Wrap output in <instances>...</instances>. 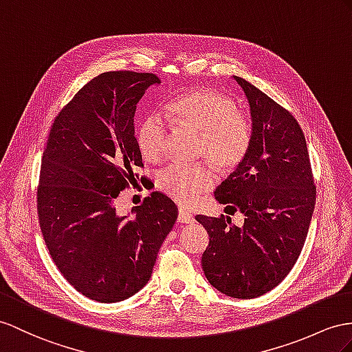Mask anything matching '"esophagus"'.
Here are the masks:
<instances>
[{
  "label": "esophagus",
  "mask_w": 352,
  "mask_h": 352,
  "mask_svg": "<svg viewBox=\"0 0 352 352\" xmlns=\"http://www.w3.org/2000/svg\"><path fill=\"white\" fill-rule=\"evenodd\" d=\"M178 223H193L195 221V219H193V215L188 212L187 210H184V208H179L178 210Z\"/></svg>",
  "instance_id": "1"
}]
</instances>
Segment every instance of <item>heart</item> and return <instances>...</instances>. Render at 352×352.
<instances>
[{
  "mask_svg": "<svg viewBox=\"0 0 352 352\" xmlns=\"http://www.w3.org/2000/svg\"><path fill=\"white\" fill-rule=\"evenodd\" d=\"M166 116L177 126L199 133L197 157L208 159L220 173H232L247 157L253 140V123L229 96L211 89H195L170 99ZM166 135L164 117H146L137 133L142 157L155 162L164 156ZM157 186L175 202L190 205L214 186V173L204 162L173 164L160 170Z\"/></svg>",
  "mask_w": 352,
  "mask_h": 352,
  "instance_id": "heart-1",
  "label": "heart"
}]
</instances>
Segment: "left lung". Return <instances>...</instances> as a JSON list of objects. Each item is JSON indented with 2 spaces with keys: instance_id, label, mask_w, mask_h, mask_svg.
I'll list each match as a JSON object with an SVG mask.
<instances>
[{
  "instance_id": "left-lung-1",
  "label": "left lung",
  "mask_w": 352,
  "mask_h": 352,
  "mask_svg": "<svg viewBox=\"0 0 352 352\" xmlns=\"http://www.w3.org/2000/svg\"><path fill=\"white\" fill-rule=\"evenodd\" d=\"M235 80L248 98L253 140L244 162L214 196L245 215H196L210 244L202 254L206 279L219 292L253 299L275 288L300 256L315 208L317 187L308 147L296 117L247 80Z\"/></svg>"
}]
</instances>
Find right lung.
<instances>
[{"label":"right lung","instance_id":"obj_1","mask_svg":"<svg viewBox=\"0 0 352 352\" xmlns=\"http://www.w3.org/2000/svg\"><path fill=\"white\" fill-rule=\"evenodd\" d=\"M159 83L151 73L99 74L55 117L43 153L37 210L44 242L67 281L96 302L124 300L148 283L177 220L175 204L160 192L144 197L133 217L116 212V199L144 168L137 104Z\"/></svg>","mask_w":352,"mask_h":352}]
</instances>
